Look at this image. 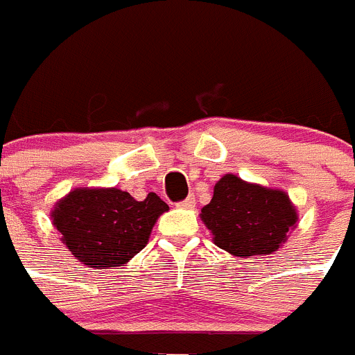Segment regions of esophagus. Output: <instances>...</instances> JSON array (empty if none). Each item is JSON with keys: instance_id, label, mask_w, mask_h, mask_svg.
<instances>
[{"instance_id": "1", "label": "esophagus", "mask_w": 355, "mask_h": 355, "mask_svg": "<svg viewBox=\"0 0 355 355\" xmlns=\"http://www.w3.org/2000/svg\"><path fill=\"white\" fill-rule=\"evenodd\" d=\"M178 206H180V208H184V209L196 208V196H188L187 199L181 200V202Z\"/></svg>"}]
</instances>
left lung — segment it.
<instances>
[{"instance_id":"8db88e82","label":"left lung","mask_w":355,"mask_h":355,"mask_svg":"<svg viewBox=\"0 0 355 355\" xmlns=\"http://www.w3.org/2000/svg\"><path fill=\"white\" fill-rule=\"evenodd\" d=\"M200 220L216 247L238 258H249L277 252L297 227L299 213L281 188L224 174L215 183L209 205L200 209Z\"/></svg>"}]
</instances>
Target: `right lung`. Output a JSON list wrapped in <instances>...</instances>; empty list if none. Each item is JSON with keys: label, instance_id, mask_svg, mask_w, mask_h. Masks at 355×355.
<instances>
[{"label": "right lung", "instance_id": "right-lung-1", "mask_svg": "<svg viewBox=\"0 0 355 355\" xmlns=\"http://www.w3.org/2000/svg\"><path fill=\"white\" fill-rule=\"evenodd\" d=\"M168 206L150 192L137 200L119 188L78 187L58 199L51 222L69 252L85 266H124L149 241Z\"/></svg>", "mask_w": 355, "mask_h": 355}]
</instances>
